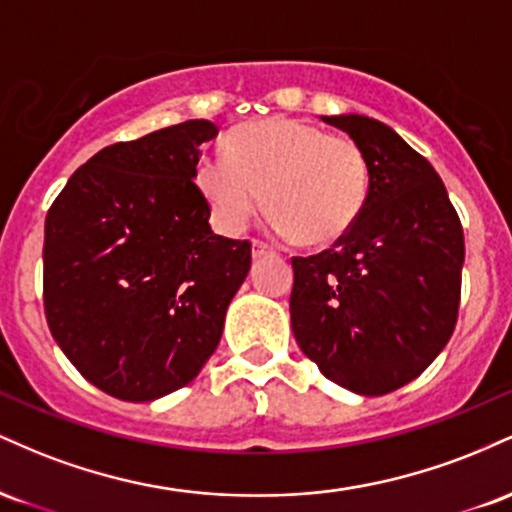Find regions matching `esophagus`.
Segmentation results:
<instances>
[{"mask_svg":"<svg viewBox=\"0 0 512 512\" xmlns=\"http://www.w3.org/2000/svg\"><path fill=\"white\" fill-rule=\"evenodd\" d=\"M272 255V248L264 245L262 240H252V260H262V257Z\"/></svg>","mask_w":512,"mask_h":512,"instance_id":"34e87169","label":"esophagus"}]
</instances>
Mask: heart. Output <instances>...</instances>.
<instances>
[{
    "label": "heart",
    "mask_w": 512,
    "mask_h": 512,
    "mask_svg": "<svg viewBox=\"0 0 512 512\" xmlns=\"http://www.w3.org/2000/svg\"><path fill=\"white\" fill-rule=\"evenodd\" d=\"M195 185L223 233H240L264 207L274 228L303 248H327L361 219L370 166L346 137L291 117L245 122L226 137V156H204Z\"/></svg>",
    "instance_id": "obj_1"
}]
</instances>
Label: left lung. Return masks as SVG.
<instances>
[{"mask_svg": "<svg viewBox=\"0 0 512 512\" xmlns=\"http://www.w3.org/2000/svg\"><path fill=\"white\" fill-rule=\"evenodd\" d=\"M361 146L370 197L332 250L293 257L291 327L325 378L363 397L411 383L448 344L464 236L424 156L368 115H322Z\"/></svg>", "mask_w": 512, "mask_h": 512, "instance_id": "8db88e82", "label": "left lung"}]
</instances>
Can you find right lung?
Instances as JSON below:
<instances>
[{
	"mask_svg": "<svg viewBox=\"0 0 512 512\" xmlns=\"http://www.w3.org/2000/svg\"><path fill=\"white\" fill-rule=\"evenodd\" d=\"M209 120L105 146L45 219V317L76 370L125 402L197 378L250 272V243L216 236L195 185Z\"/></svg>",
	"mask_w": 512,
	"mask_h": 512,
	"instance_id": "right-lung-1",
	"label": "right lung"
}]
</instances>
